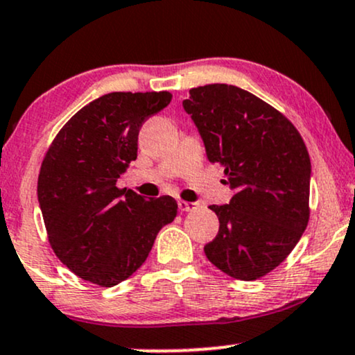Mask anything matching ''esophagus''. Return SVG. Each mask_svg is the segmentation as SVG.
I'll use <instances>...</instances> for the list:
<instances>
[{
	"mask_svg": "<svg viewBox=\"0 0 355 355\" xmlns=\"http://www.w3.org/2000/svg\"><path fill=\"white\" fill-rule=\"evenodd\" d=\"M196 208H198V205L191 203V201H178V209L180 211H195Z\"/></svg>",
	"mask_w": 355,
	"mask_h": 355,
	"instance_id": "1",
	"label": "esophagus"
}]
</instances>
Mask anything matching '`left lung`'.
Instances as JSON below:
<instances>
[{
  "label": "left lung",
  "instance_id": "8db88e82",
  "mask_svg": "<svg viewBox=\"0 0 355 355\" xmlns=\"http://www.w3.org/2000/svg\"><path fill=\"white\" fill-rule=\"evenodd\" d=\"M211 164H221L227 205H213L219 231L206 257L237 280L273 270L306 230L311 162L295 125L252 93L234 85L191 88L183 101Z\"/></svg>",
  "mask_w": 355,
  "mask_h": 355
}]
</instances>
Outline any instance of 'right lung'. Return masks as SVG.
Instances as JSON below:
<instances>
[{
  "label": "right lung",
  "mask_w": 355,
  "mask_h": 355,
  "mask_svg": "<svg viewBox=\"0 0 355 355\" xmlns=\"http://www.w3.org/2000/svg\"><path fill=\"white\" fill-rule=\"evenodd\" d=\"M172 100L168 92L107 93L71 116L40 167L37 198L53 252L83 280L114 286L146 262L177 216L172 196L119 190L137 159L139 129Z\"/></svg>",
  "instance_id": "add662e5"
}]
</instances>
